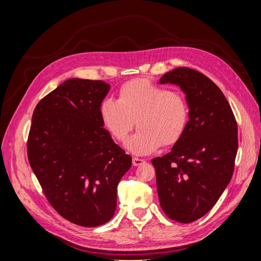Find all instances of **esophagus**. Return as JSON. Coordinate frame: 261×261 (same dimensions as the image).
Masks as SVG:
<instances>
[{
  "mask_svg": "<svg viewBox=\"0 0 261 261\" xmlns=\"http://www.w3.org/2000/svg\"><path fill=\"white\" fill-rule=\"evenodd\" d=\"M146 161L144 159H139V158H133V165L138 167V165L144 164Z\"/></svg>",
  "mask_w": 261,
  "mask_h": 261,
  "instance_id": "1",
  "label": "esophagus"
}]
</instances>
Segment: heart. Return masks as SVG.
<instances>
[{
	"instance_id": "1",
	"label": "heart",
	"mask_w": 261,
	"mask_h": 261,
	"mask_svg": "<svg viewBox=\"0 0 261 261\" xmlns=\"http://www.w3.org/2000/svg\"><path fill=\"white\" fill-rule=\"evenodd\" d=\"M101 121L112 137L125 143L135 124L139 130L127 143L136 155H147L162 145L170 147L184 136L189 108L183 94L170 91L146 80H134L118 90L117 101L105 99Z\"/></svg>"
}]
</instances>
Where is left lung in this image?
Instances as JSON below:
<instances>
[{
  "mask_svg": "<svg viewBox=\"0 0 261 261\" xmlns=\"http://www.w3.org/2000/svg\"><path fill=\"white\" fill-rule=\"evenodd\" d=\"M186 94L189 121L184 136L151 160L160 204L170 219L191 223L209 212L230 183L238 153V123L223 92L207 76L188 67L165 73Z\"/></svg>",
  "mask_w": 261,
  "mask_h": 261,
  "instance_id": "8db88e82",
  "label": "left lung"
}]
</instances>
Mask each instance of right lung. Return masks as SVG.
I'll use <instances>...</instances> for the list:
<instances>
[{
	"label": "right lung",
	"mask_w": 261,
	"mask_h": 261,
	"mask_svg": "<svg viewBox=\"0 0 261 261\" xmlns=\"http://www.w3.org/2000/svg\"><path fill=\"white\" fill-rule=\"evenodd\" d=\"M109 90L102 81L67 80L39 101L28 135V161L46 199L81 226L112 219L118 181L132 167L101 121Z\"/></svg>",
	"instance_id": "right-lung-1"
}]
</instances>
